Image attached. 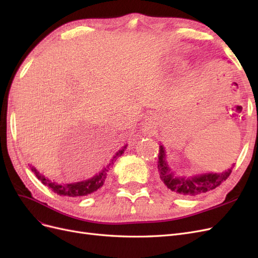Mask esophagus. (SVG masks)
<instances>
[{
	"mask_svg": "<svg viewBox=\"0 0 258 258\" xmlns=\"http://www.w3.org/2000/svg\"><path fill=\"white\" fill-rule=\"evenodd\" d=\"M154 122L151 120V119H148L146 122H145V124H144V132L145 134H147V135H150V134H152V132L154 131Z\"/></svg>",
	"mask_w": 258,
	"mask_h": 258,
	"instance_id": "1",
	"label": "esophagus"
}]
</instances>
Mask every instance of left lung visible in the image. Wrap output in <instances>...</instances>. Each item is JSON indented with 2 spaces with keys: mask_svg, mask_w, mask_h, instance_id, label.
<instances>
[{
  "mask_svg": "<svg viewBox=\"0 0 258 258\" xmlns=\"http://www.w3.org/2000/svg\"><path fill=\"white\" fill-rule=\"evenodd\" d=\"M232 167L222 173H202L191 177L176 176L166 160V151L159 146L158 172L162 185L169 191L183 197H191L212 190L220 186L231 173Z\"/></svg>",
  "mask_w": 258,
  "mask_h": 258,
  "instance_id": "8db88e82",
  "label": "left lung"
}]
</instances>
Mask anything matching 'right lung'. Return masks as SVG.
<instances>
[{
    "label": "right lung",
    "mask_w": 258,
    "mask_h": 258,
    "mask_svg": "<svg viewBox=\"0 0 258 258\" xmlns=\"http://www.w3.org/2000/svg\"><path fill=\"white\" fill-rule=\"evenodd\" d=\"M127 147V145H124L121 150H119L117 152L114 157L111 159L110 163L106 167H104L102 170L100 171L99 174H96L93 177L86 179V181H82V182H76V183H71V184H58L56 182L50 181L49 178L45 177L44 175H42L38 171L34 168L31 167V170L32 172H34L35 176L40 179V181L45 185L47 186L48 188H50L53 192H56L57 195H60V196H67V197H82V196H87L89 194H92L97 191L98 189H100L101 187L103 186L106 176H107V172L110 168L114 165V162L118 159V157L123 154L124 148Z\"/></svg>",
    "instance_id": "add662e5"
}]
</instances>
